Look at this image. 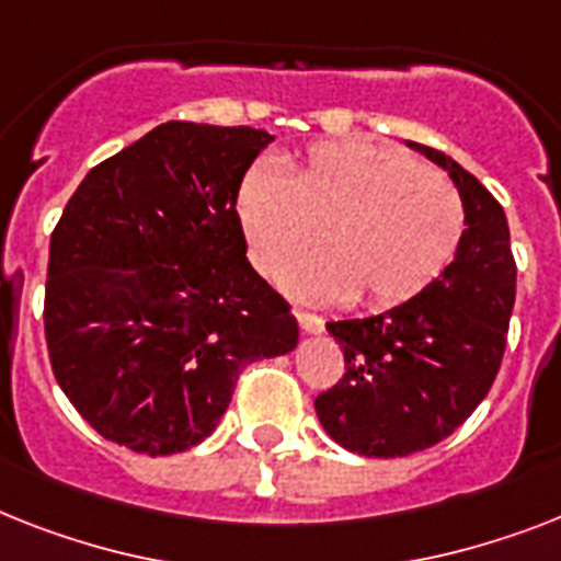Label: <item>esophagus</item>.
<instances>
[{
	"label": "esophagus",
	"instance_id": "obj_1",
	"mask_svg": "<svg viewBox=\"0 0 561 561\" xmlns=\"http://www.w3.org/2000/svg\"><path fill=\"white\" fill-rule=\"evenodd\" d=\"M295 318H298L300 330L307 332V335H321V332H323V321H321V318H318V314L304 312V309H298V312H295Z\"/></svg>",
	"mask_w": 561,
	"mask_h": 561
}]
</instances>
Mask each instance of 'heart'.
<instances>
[{
    "instance_id": "heart-1",
    "label": "heart",
    "mask_w": 561,
    "mask_h": 561,
    "mask_svg": "<svg viewBox=\"0 0 561 561\" xmlns=\"http://www.w3.org/2000/svg\"><path fill=\"white\" fill-rule=\"evenodd\" d=\"M238 220L263 275L277 277L324 234L331 252L286 273L284 286L312 304L353 300L390 309L444 272L465 231L450 180L392 148L323 142L291 160L289 174L257 163L238 188Z\"/></svg>"
}]
</instances>
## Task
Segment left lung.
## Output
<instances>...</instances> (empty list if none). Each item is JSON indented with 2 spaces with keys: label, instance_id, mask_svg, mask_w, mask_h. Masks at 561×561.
<instances>
[{
  "label": "left lung",
  "instance_id": "left-lung-1",
  "mask_svg": "<svg viewBox=\"0 0 561 561\" xmlns=\"http://www.w3.org/2000/svg\"><path fill=\"white\" fill-rule=\"evenodd\" d=\"M407 146L450 174L465 231L450 266L413 300L327 323L346 373L314 398V413L330 438L367 458L427 450L470 419L493 387L516 300L511 229L496 197L453 157Z\"/></svg>",
  "mask_w": 561,
  "mask_h": 561
}]
</instances>
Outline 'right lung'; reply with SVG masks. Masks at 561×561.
Segmentation results:
<instances>
[{"mask_svg": "<svg viewBox=\"0 0 561 561\" xmlns=\"http://www.w3.org/2000/svg\"><path fill=\"white\" fill-rule=\"evenodd\" d=\"M275 140L169 123L88 171L50 234L45 337L103 438L171 456L215 433L247 364L298 346V321L247 257L238 188Z\"/></svg>", "mask_w": 561, "mask_h": 561, "instance_id": "right-lung-1", "label": "right lung"}]
</instances>
